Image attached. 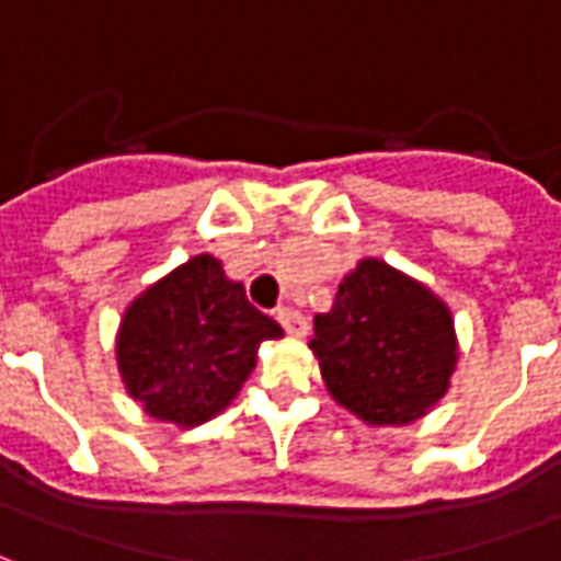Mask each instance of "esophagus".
Segmentation results:
<instances>
[{
	"instance_id": "34e87169",
	"label": "esophagus",
	"mask_w": 561,
	"mask_h": 561,
	"mask_svg": "<svg viewBox=\"0 0 561 561\" xmlns=\"http://www.w3.org/2000/svg\"><path fill=\"white\" fill-rule=\"evenodd\" d=\"M276 321L282 324V330L288 333V336H294V340H300V336H306V330H309V324H306V318L297 312V309H291V306H282L279 312H276Z\"/></svg>"
}]
</instances>
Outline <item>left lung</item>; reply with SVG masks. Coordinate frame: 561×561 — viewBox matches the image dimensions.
<instances>
[{"label":"left lung","mask_w":561,"mask_h":561,"mask_svg":"<svg viewBox=\"0 0 561 561\" xmlns=\"http://www.w3.org/2000/svg\"><path fill=\"white\" fill-rule=\"evenodd\" d=\"M321 378L342 409L373 426H402L433 409L457 366L454 318L426 285L378 257L342 279L316 316Z\"/></svg>","instance_id":"1"}]
</instances>
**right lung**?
<instances>
[{
	"label": "right lung",
	"mask_w": 561,
	"mask_h": 561,
	"mask_svg": "<svg viewBox=\"0 0 561 561\" xmlns=\"http://www.w3.org/2000/svg\"><path fill=\"white\" fill-rule=\"evenodd\" d=\"M279 336V324L245 300L243 282L228 279L213 255H195L131 300L116 364L149 417L185 430L228 409L257 345Z\"/></svg>",
	"instance_id": "1"
}]
</instances>
